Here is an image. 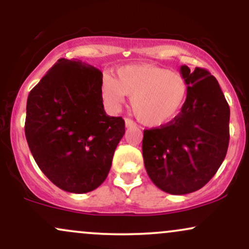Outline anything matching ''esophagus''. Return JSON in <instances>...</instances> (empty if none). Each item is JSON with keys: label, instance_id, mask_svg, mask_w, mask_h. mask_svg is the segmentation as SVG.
I'll return each mask as SVG.
<instances>
[{"label": "esophagus", "instance_id": "esophagus-1", "mask_svg": "<svg viewBox=\"0 0 249 249\" xmlns=\"http://www.w3.org/2000/svg\"><path fill=\"white\" fill-rule=\"evenodd\" d=\"M125 126H126V127L136 126V123H134L133 121H131V119L126 118V119H125Z\"/></svg>", "mask_w": 249, "mask_h": 249}]
</instances>
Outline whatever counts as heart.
<instances>
[{"mask_svg":"<svg viewBox=\"0 0 249 249\" xmlns=\"http://www.w3.org/2000/svg\"><path fill=\"white\" fill-rule=\"evenodd\" d=\"M188 85L178 72L157 65H127L117 71V78L104 75L102 96L108 110L118 111L131 97L137 118L147 126L166 124L180 112L187 98Z\"/></svg>","mask_w":249,"mask_h":249,"instance_id":"1","label":"heart"}]
</instances>
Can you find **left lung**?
<instances>
[{
    "instance_id": "left-lung-1",
    "label": "left lung",
    "mask_w": 249,
    "mask_h": 249,
    "mask_svg": "<svg viewBox=\"0 0 249 249\" xmlns=\"http://www.w3.org/2000/svg\"><path fill=\"white\" fill-rule=\"evenodd\" d=\"M180 73L188 85L181 111L166 125L144 130L142 138L148 177L176 196L204 187L224 161L230 142V107L215 77L186 65Z\"/></svg>"
}]
</instances>
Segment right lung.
Here are the masks:
<instances>
[{"label":"right lung","instance_id":"right-lung-1","mask_svg":"<svg viewBox=\"0 0 249 249\" xmlns=\"http://www.w3.org/2000/svg\"><path fill=\"white\" fill-rule=\"evenodd\" d=\"M102 81L96 68L61 58L28 96L24 131L31 154L67 192L101 186L125 133L124 119L105 112Z\"/></svg>","mask_w":249,"mask_h":249}]
</instances>
